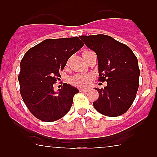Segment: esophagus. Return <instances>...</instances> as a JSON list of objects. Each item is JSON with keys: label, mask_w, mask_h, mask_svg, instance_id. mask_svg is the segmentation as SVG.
Wrapping results in <instances>:
<instances>
[{"label": "esophagus", "mask_w": 157, "mask_h": 157, "mask_svg": "<svg viewBox=\"0 0 157 157\" xmlns=\"http://www.w3.org/2000/svg\"><path fill=\"white\" fill-rule=\"evenodd\" d=\"M88 89H79V92L81 93H86L88 92Z\"/></svg>", "instance_id": "1"}]
</instances>
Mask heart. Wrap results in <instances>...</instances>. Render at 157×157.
Returning <instances> with one entry per match:
<instances>
[{
  "label": "heart",
  "mask_w": 157,
  "mask_h": 157,
  "mask_svg": "<svg viewBox=\"0 0 157 157\" xmlns=\"http://www.w3.org/2000/svg\"><path fill=\"white\" fill-rule=\"evenodd\" d=\"M91 75L88 74H78L72 76L70 78V82L72 85L81 88H86L89 86L91 80Z\"/></svg>",
  "instance_id": "1"
}]
</instances>
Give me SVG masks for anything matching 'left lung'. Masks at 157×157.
Returning <instances> with one entry per match:
<instances>
[{"mask_svg":"<svg viewBox=\"0 0 157 157\" xmlns=\"http://www.w3.org/2000/svg\"><path fill=\"white\" fill-rule=\"evenodd\" d=\"M98 56L99 80L107 82L96 88L99 98L93 103L98 112L110 117L124 114L131 106L138 90L140 70L138 59L125 44L105 34L80 37Z\"/></svg>","mask_w":157,"mask_h":157,"instance_id":"8db88e82","label":"left lung"}]
</instances>
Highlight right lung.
Here are the masks:
<instances>
[{"label": "right lung", "instance_id": "1", "mask_svg": "<svg viewBox=\"0 0 157 157\" xmlns=\"http://www.w3.org/2000/svg\"><path fill=\"white\" fill-rule=\"evenodd\" d=\"M84 45L78 37L45 39L32 47L20 62L18 79L22 98L29 111L45 122L59 120L68 112L78 90L63 83L55 92L53 84L60 77L69 58Z\"/></svg>", "mask_w": 157, "mask_h": 157}]
</instances>
